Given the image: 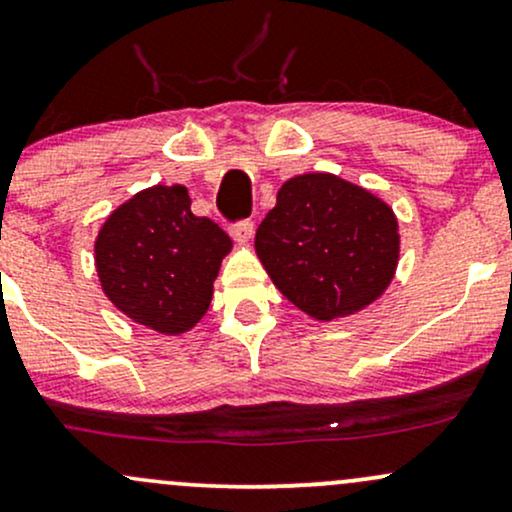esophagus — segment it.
Returning <instances> with one entry per match:
<instances>
[{
  "label": "esophagus",
  "mask_w": 512,
  "mask_h": 512,
  "mask_svg": "<svg viewBox=\"0 0 512 512\" xmlns=\"http://www.w3.org/2000/svg\"><path fill=\"white\" fill-rule=\"evenodd\" d=\"M230 234L237 239V242H249V239L254 237V222L251 220L234 222V225L230 227Z\"/></svg>",
  "instance_id": "esophagus-1"
}]
</instances>
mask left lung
I'll return each instance as SVG.
<instances>
[{
    "instance_id": "1",
    "label": "left lung",
    "mask_w": 512,
    "mask_h": 512,
    "mask_svg": "<svg viewBox=\"0 0 512 512\" xmlns=\"http://www.w3.org/2000/svg\"><path fill=\"white\" fill-rule=\"evenodd\" d=\"M398 249L393 210L333 174L282 184L256 230V254L275 287L318 321L374 302L393 280Z\"/></svg>"
}]
</instances>
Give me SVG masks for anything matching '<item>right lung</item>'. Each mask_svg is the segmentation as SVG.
Returning <instances> with one entry per match:
<instances>
[{
	"label": "right lung",
	"mask_w": 512,
	"mask_h": 512,
	"mask_svg": "<svg viewBox=\"0 0 512 512\" xmlns=\"http://www.w3.org/2000/svg\"><path fill=\"white\" fill-rule=\"evenodd\" d=\"M230 237L191 213L184 186H153L107 218L95 242L102 290L117 309L158 333L201 321Z\"/></svg>",
	"instance_id": "obj_1"
}]
</instances>
